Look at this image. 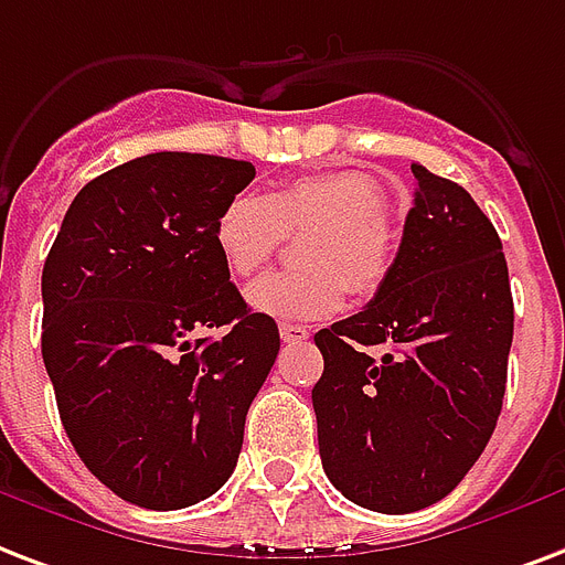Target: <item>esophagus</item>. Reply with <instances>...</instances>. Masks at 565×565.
I'll return each instance as SVG.
<instances>
[{"label": "esophagus", "mask_w": 565, "mask_h": 565, "mask_svg": "<svg viewBox=\"0 0 565 565\" xmlns=\"http://www.w3.org/2000/svg\"><path fill=\"white\" fill-rule=\"evenodd\" d=\"M278 331H281L284 343H305V340L311 338V331L305 329V326H292V322H284Z\"/></svg>", "instance_id": "34e87169"}]
</instances>
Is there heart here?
<instances>
[{
    "instance_id": "b5f03b06",
    "label": "heart",
    "mask_w": 565,
    "mask_h": 565,
    "mask_svg": "<svg viewBox=\"0 0 565 565\" xmlns=\"http://www.w3.org/2000/svg\"><path fill=\"white\" fill-rule=\"evenodd\" d=\"M387 195L364 171L301 174L273 195L239 192L222 206L213 239L227 273L252 278L281 248L284 236L317 227L305 243V273H273L254 281L245 301L281 322L326 320L347 305L350 287L376 292L394 266Z\"/></svg>"
}]
</instances>
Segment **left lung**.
Wrapping results in <instances>:
<instances>
[{
    "instance_id": "obj_1",
    "label": "left lung",
    "mask_w": 565,
    "mask_h": 565,
    "mask_svg": "<svg viewBox=\"0 0 565 565\" xmlns=\"http://www.w3.org/2000/svg\"><path fill=\"white\" fill-rule=\"evenodd\" d=\"M417 180L373 301L313 334L322 468L364 510L403 515L454 492L489 445L507 391L512 292L501 236L459 183ZM385 345L382 360L369 355Z\"/></svg>"
}]
</instances>
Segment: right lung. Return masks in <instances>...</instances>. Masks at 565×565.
Returning a JSON list of instances; mask_svg holds the SVG:
<instances>
[{
    "label": "right lung",
    "instance_id": "obj_1",
    "mask_svg": "<svg viewBox=\"0 0 565 565\" xmlns=\"http://www.w3.org/2000/svg\"><path fill=\"white\" fill-rule=\"evenodd\" d=\"M254 180L243 159L148 153L73 198L43 264L41 352L64 433L124 501L183 510L218 492L281 350L213 227ZM225 328L222 339H198Z\"/></svg>",
    "mask_w": 565,
    "mask_h": 565
}]
</instances>
